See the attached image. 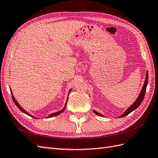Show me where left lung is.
Masks as SVG:
<instances>
[{
  "mask_svg": "<svg viewBox=\"0 0 158 158\" xmlns=\"http://www.w3.org/2000/svg\"><path fill=\"white\" fill-rule=\"evenodd\" d=\"M148 72H146V78H145V81H144V83L143 85V86H142V90L140 91V93L138 96V98H136V100H135V102L132 104L131 106H129L128 109H127V110L125 111V112L122 114L121 115H120L119 118H123V117H125L126 115H127L128 114H129L132 111H134L135 110H136L138 107L140 105V104L142 103V100H143L144 98V95L146 93V87H147V85H148ZM93 112L97 115L101 116V117H104V115L100 114L98 111H96V110H93Z\"/></svg>",
  "mask_w": 158,
  "mask_h": 158,
  "instance_id": "left-lung-1",
  "label": "left lung"
}]
</instances>
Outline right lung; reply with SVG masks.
<instances>
[{
  "instance_id": "right-lung-1",
  "label": "right lung",
  "mask_w": 158,
  "mask_h": 158,
  "mask_svg": "<svg viewBox=\"0 0 158 158\" xmlns=\"http://www.w3.org/2000/svg\"><path fill=\"white\" fill-rule=\"evenodd\" d=\"M10 89V91H11V94H12V99H13V101H14V102L15 103V104L16 105V106L18 107V108L21 110L23 113H24V114H27V115H29V116H31V118H35V119H37V118H36V117H35V116H33V115H32L31 114H30L29 113H28L27 111H25L22 107L19 105V104L18 102H17V100L15 99V98H14V95H13V94H12V90H11V89ZM72 90V89H71L69 90V93H68V98H67V100H66V102H65V106H64V107L63 108V109H62L61 110H60V111H56V112H54V113H52V114H50V115H48L47 118H52V117H54V116H56V115H60V114H62L63 111L65 110V108H66V104H67V102H68V96H69V93H70V91Z\"/></svg>"
}]
</instances>
